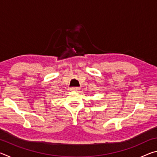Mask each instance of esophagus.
Returning a JSON list of instances; mask_svg holds the SVG:
<instances>
[{
  "label": "esophagus",
  "mask_w": 157,
  "mask_h": 157,
  "mask_svg": "<svg viewBox=\"0 0 157 157\" xmlns=\"http://www.w3.org/2000/svg\"><path fill=\"white\" fill-rule=\"evenodd\" d=\"M80 89L79 87H71L70 89L71 91H78V90Z\"/></svg>",
  "instance_id": "1"
}]
</instances>
